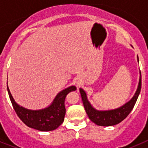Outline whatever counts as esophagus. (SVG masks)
I'll return each instance as SVG.
<instances>
[{"label":"esophagus","instance_id":"34e87169","mask_svg":"<svg viewBox=\"0 0 148 148\" xmlns=\"http://www.w3.org/2000/svg\"><path fill=\"white\" fill-rule=\"evenodd\" d=\"M79 85H80V83H78V86H79Z\"/></svg>","mask_w":148,"mask_h":148}]
</instances>
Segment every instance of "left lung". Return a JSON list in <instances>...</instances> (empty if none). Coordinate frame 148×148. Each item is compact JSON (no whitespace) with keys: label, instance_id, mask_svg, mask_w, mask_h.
Instances as JSON below:
<instances>
[{"label":"left lung","instance_id":"left-lung-1","mask_svg":"<svg viewBox=\"0 0 148 148\" xmlns=\"http://www.w3.org/2000/svg\"><path fill=\"white\" fill-rule=\"evenodd\" d=\"M137 61L138 62V56H137ZM139 74H140V76H139L138 87L134 95L127 102L116 109L108 110H96L92 107V104H90L87 99V95L85 91L82 88L79 89L84 107L90 119L92 122L95 123V125L104 127L113 126L125 119L133 110V107L136 102L138 95L140 93L141 87H142V76H141L140 70H139Z\"/></svg>","mask_w":148,"mask_h":148}]
</instances>
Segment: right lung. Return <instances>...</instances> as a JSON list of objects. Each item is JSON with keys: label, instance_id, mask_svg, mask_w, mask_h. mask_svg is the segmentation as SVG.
<instances>
[{"label": "right lung", "instance_id": "obj_1", "mask_svg": "<svg viewBox=\"0 0 148 148\" xmlns=\"http://www.w3.org/2000/svg\"><path fill=\"white\" fill-rule=\"evenodd\" d=\"M75 90V86H70L58 92L47 108L40 110H29L15 102L7 85L10 99L18 117L26 125L40 131L54 130L62 124L66 113L65 98L69 92Z\"/></svg>", "mask_w": 148, "mask_h": 148}]
</instances>
